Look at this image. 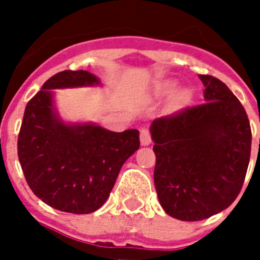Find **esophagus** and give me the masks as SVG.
Returning a JSON list of instances; mask_svg holds the SVG:
<instances>
[{
  "label": "esophagus",
  "instance_id": "1",
  "mask_svg": "<svg viewBox=\"0 0 260 260\" xmlns=\"http://www.w3.org/2000/svg\"><path fill=\"white\" fill-rule=\"evenodd\" d=\"M152 143V139H151V134L147 128H142L141 130V144L142 146H150Z\"/></svg>",
  "mask_w": 260,
  "mask_h": 260
}]
</instances>
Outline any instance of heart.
<instances>
[{
  "label": "heart",
  "instance_id": "1",
  "mask_svg": "<svg viewBox=\"0 0 260 260\" xmlns=\"http://www.w3.org/2000/svg\"><path fill=\"white\" fill-rule=\"evenodd\" d=\"M177 89H178V84L174 83V82H169V83H167L164 87H162L161 92L164 93L165 96H173L174 93L177 92ZM189 99H190L189 93L182 92L180 95V98H178V103H180V104H186V103L189 102Z\"/></svg>",
  "mask_w": 260,
  "mask_h": 260
}]
</instances>
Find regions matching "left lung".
Here are the masks:
<instances>
[{
	"mask_svg": "<svg viewBox=\"0 0 260 260\" xmlns=\"http://www.w3.org/2000/svg\"><path fill=\"white\" fill-rule=\"evenodd\" d=\"M199 78L206 103L155 119L150 127L158 202L182 221L228 208L242 189L251 152V128L240 100L217 78Z\"/></svg>",
	"mask_w": 260,
	"mask_h": 260,
	"instance_id": "8db88e82",
	"label": "left lung"
}]
</instances>
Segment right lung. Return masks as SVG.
<instances>
[{
    "label": "right lung",
    "mask_w": 260,
    "mask_h": 260,
    "mask_svg": "<svg viewBox=\"0 0 260 260\" xmlns=\"http://www.w3.org/2000/svg\"><path fill=\"white\" fill-rule=\"evenodd\" d=\"M102 86L86 70L53 75L27 104L18 137V156L29 189L63 212H95L105 203L123 162L139 148L135 128L114 133L93 122H65L54 91Z\"/></svg>",
    "instance_id": "right-lung-1"
}]
</instances>
